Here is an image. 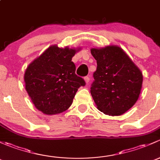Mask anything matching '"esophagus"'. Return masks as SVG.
Returning <instances> with one entry per match:
<instances>
[{
  "label": "esophagus",
  "mask_w": 160,
  "mask_h": 160,
  "mask_svg": "<svg viewBox=\"0 0 160 160\" xmlns=\"http://www.w3.org/2000/svg\"><path fill=\"white\" fill-rule=\"evenodd\" d=\"M84 79H85V83L88 84V82H89V81H90V78L88 76H86V77H85V78H84Z\"/></svg>",
  "instance_id": "obj_1"
}]
</instances>
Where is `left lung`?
<instances>
[{
    "label": "left lung",
    "instance_id": "obj_1",
    "mask_svg": "<svg viewBox=\"0 0 160 160\" xmlns=\"http://www.w3.org/2000/svg\"><path fill=\"white\" fill-rule=\"evenodd\" d=\"M97 62L91 94L99 111L108 116H120L138 100L142 85V73L118 46L92 48Z\"/></svg>",
    "mask_w": 160,
    "mask_h": 160
}]
</instances>
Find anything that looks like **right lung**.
I'll return each mask as SVG.
<instances>
[{
    "label": "right lung",
    "mask_w": 160,
    "mask_h": 160,
    "mask_svg": "<svg viewBox=\"0 0 160 160\" xmlns=\"http://www.w3.org/2000/svg\"><path fill=\"white\" fill-rule=\"evenodd\" d=\"M52 45L28 65L25 88L33 104L46 115L63 112L72 104L78 88L85 82L75 74L72 58L78 51Z\"/></svg>",
    "instance_id": "obj_1"
}]
</instances>
